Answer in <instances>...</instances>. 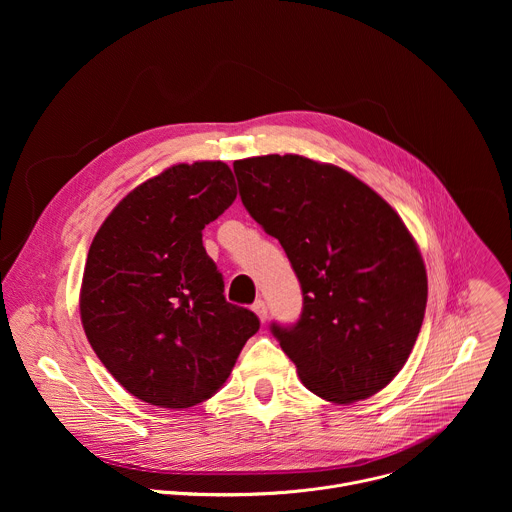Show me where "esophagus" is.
<instances>
[{
    "mask_svg": "<svg viewBox=\"0 0 512 512\" xmlns=\"http://www.w3.org/2000/svg\"><path fill=\"white\" fill-rule=\"evenodd\" d=\"M253 312L257 314V318H259L261 322L267 320V304H265L263 300H257V302L253 304Z\"/></svg>",
    "mask_w": 512,
    "mask_h": 512,
    "instance_id": "1",
    "label": "esophagus"
}]
</instances>
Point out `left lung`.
Returning a JSON list of instances; mask_svg holds the SVG:
<instances>
[{
	"label": "left lung",
	"instance_id": "left-lung-1",
	"mask_svg": "<svg viewBox=\"0 0 512 512\" xmlns=\"http://www.w3.org/2000/svg\"><path fill=\"white\" fill-rule=\"evenodd\" d=\"M233 168L247 212L281 243L302 285L300 320L271 324L302 383L340 405L385 389L427 304L425 265L401 216L332 164L271 154Z\"/></svg>",
	"mask_w": 512,
	"mask_h": 512
}]
</instances>
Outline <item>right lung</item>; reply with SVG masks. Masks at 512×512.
Wrapping results in <instances>:
<instances>
[{
    "mask_svg": "<svg viewBox=\"0 0 512 512\" xmlns=\"http://www.w3.org/2000/svg\"><path fill=\"white\" fill-rule=\"evenodd\" d=\"M237 198L223 162L178 164L131 190L97 231L81 287L85 334L133 397L188 409L229 379L259 318L225 298L202 229Z\"/></svg>",
    "mask_w": 512,
    "mask_h": 512,
    "instance_id": "1",
    "label": "right lung"
}]
</instances>
